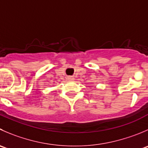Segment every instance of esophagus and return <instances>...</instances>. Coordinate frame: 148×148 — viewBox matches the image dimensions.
<instances>
[{
	"instance_id": "1",
	"label": "esophagus",
	"mask_w": 148,
	"mask_h": 148,
	"mask_svg": "<svg viewBox=\"0 0 148 148\" xmlns=\"http://www.w3.org/2000/svg\"><path fill=\"white\" fill-rule=\"evenodd\" d=\"M67 79H68L69 80H74V78L73 77H71V76H69V77H67Z\"/></svg>"
}]
</instances>
